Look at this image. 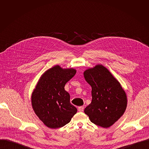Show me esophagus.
<instances>
[{
  "label": "esophagus",
  "mask_w": 149,
  "mask_h": 149,
  "mask_svg": "<svg viewBox=\"0 0 149 149\" xmlns=\"http://www.w3.org/2000/svg\"><path fill=\"white\" fill-rule=\"evenodd\" d=\"M78 111L79 112H83L84 111V106H79L78 107Z\"/></svg>",
  "instance_id": "esophagus-1"
}]
</instances>
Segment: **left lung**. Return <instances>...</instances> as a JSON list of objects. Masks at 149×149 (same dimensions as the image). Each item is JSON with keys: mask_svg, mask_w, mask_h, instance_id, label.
I'll return each mask as SVG.
<instances>
[{"mask_svg": "<svg viewBox=\"0 0 149 149\" xmlns=\"http://www.w3.org/2000/svg\"><path fill=\"white\" fill-rule=\"evenodd\" d=\"M83 74L92 88V101L85 108L84 113L94 124L104 128L111 127L127 107L125 91L118 80L102 65L87 69Z\"/></svg>", "mask_w": 149, "mask_h": 149, "instance_id": "obj_1", "label": "left lung"}]
</instances>
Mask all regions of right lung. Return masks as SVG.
Returning <instances> with one entry per match:
<instances>
[{
	"mask_svg": "<svg viewBox=\"0 0 149 149\" xmlns=\"http://www.w3.org/2000/svg\"><path fill=\"white\" fill-rule=\"evenodd\" d=\"M76 73L74 68L54 66L41 76L31 94L35 113L49 128L63 127L77 112L70 103V94L65 90L66 83Z\"/></svg>",
	"mask_w": 149,
	"mask_h": 149,
	"instance_id": "add662e5",
	"label": "right lung"
}]
</instances>
